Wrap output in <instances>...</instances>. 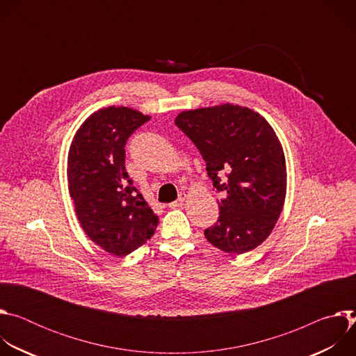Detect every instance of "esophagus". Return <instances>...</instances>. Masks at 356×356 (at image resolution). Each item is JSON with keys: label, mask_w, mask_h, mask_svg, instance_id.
Returning a JSON list of instances; mask_svg holds the SVG:
<instances>
[{"label": "esophagus", "mask_w": 356, "mask_h": 356, "mask_svg": "<svg viewBox=\"0 0 356 356\" xmlns=\"http://www.w3.org/2000/svg\"><path fill=\"white\" fill-rule=\"evenodd\" d=\"M184 201H186V194H180V197H179L176 201H172V202H170L169 207H170V209H177V207H181Z\"/></svg>", "instance_id": "esophagus-1"}]
</instances>
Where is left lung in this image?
I'll list each match as a JSON object with an SVG mask.
<instances>
[{"mask_svg": "<svg viewBox=\"0 0 356 356\" xmlns=\"http://www.w3.org/2000/svg\"><path fill=\"white\" fill-rule=\"evenodd\" d=\"M175 124L197 146L222 198L204 231L216 248L241 255L275 228L286 197L283 147L269 122L246 107L222 104L180 113Z\"/></svg>", "mask_w": 356, "mask_h": 356, "instance_id": "8db88e82", "label": "left lung"}]
</instances>
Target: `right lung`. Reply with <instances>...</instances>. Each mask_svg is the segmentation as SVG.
<instances>
[{
  "label": "right lung",
  "mask_w": 356,
  "mask_h": 356,
  "mask_svg": "<svg viewBox=\"0 0 356 356\" xmlns=\"http://www.w3.org/2000/svg\"><path fill=\"white\" fill-rule=\"evenodd\" d=\"M149 120L128 107L101 108L70 145L67 176L77 218L87 236L111 255L127 257L159 224L125 170L127 140Z\"/></svg>",
  "instance_id": "obj_1"
}]
</instances>
